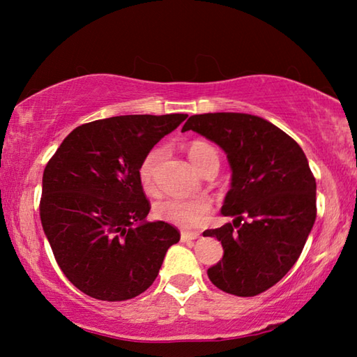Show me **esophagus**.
<instances>
[{
	"label": "esophagus",
	"instance_id": "obj_1",
	"mask_svg": "<svg viewBox=\"0 0 357 357\" xmlns=\"http://www.w3.org/2000/svg\"><path fill=\"white\" fill-rule=\"evenodd\" d=\"M198 236H200V233H197V231H183V233H181V241L185 243V241H193V239H197Z\"/></svg>",
	"mask_w": 357,
	"mask_h": 357
}]
</instances>
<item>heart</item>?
Returning a JSON list of instances; mask_svg holds the SVG:
<instances>
[{
  "mask_svg": "<svg viewBox=\"0 0 357 357\" xmlns=\"http://www.w3.org/2000/svg\"><path fill=\"white\" fill-rule=\"evenodd\" d=\"M164 148H154L140 162V167H138V179H140L144 190H153L155 170L159 167L160 160L164 159ZM189 157L193 167L198 172H202L209 164L219 165V154H217L215 148L213 144L202 140L190 143ZM211 209H213V204H211V200L204 197L189 198V200H183V198H167V200L155 204L154 213L160 220L174 223V225H179L183 228H197L208 220Z\"/></svg>",
  "mask_w": 357,
  "mask_h": 357,
  "instance_id": "obj_1",
  "label": "heart"
}]
</instances>
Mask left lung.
I'll return each mask as SVG.
<instances>
[{
	"label": "left lung",
	"instance_id": "8db88e82",
	"mask_svg": "<svg viewBox=\"0 0 357 357\" xmlns=\"http://www.w3.org/2000/svg\"><path fill=\"white\" fill-rule=\"evenodd\" d=\"M185 130L220 146L231 168L222 214L234 220L203 231L223 247L220 261L208 269L209 280L243 298L263 293L298 261L317 219V183L304 151L255 114H193Z\"/></svg>",
	"mask_w": 357,
	"mask_h": 357
}]
</instances>
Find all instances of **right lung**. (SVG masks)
I'll return each instance as SVG.
<instances>
[{
  "mask_svg": "<svg viewBox=\"0 0 357 357\" xmlns=\"http://www.w3.org/2000/svg\"><path fill=\"white\" fill-rule=\"evenodd\" d=\"M185 118L172 113L93 121L72 130L48 160L42 228L58 266L84 294L108 302L142 294L179 241L170 223L146 220L151 206L138 167Z\"/></svg>",
  "mask_w": 357,
  "mask_h": 357,
  "instance_id": "1",
  "label": "right lung"
}]
</instances>
